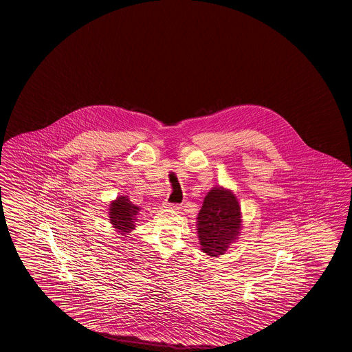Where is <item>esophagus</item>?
I'll list each match as a JSON object with an SVG mask.
<instances>
[{
    "label": "esophagus",
    "mask_w": 352,
    "mask_h": 352,
    "mask_svg": "<svg viewBox=\"0 0 352 352\" xmlns=\"http://www.w3.org/2000/svg\"><path fill=\"white\" fill-rule=\"evenodd\" d=\"M164 206L165 208H168V209H174V210H179L181 209V206L179 205H177V204H171V203H164Z\"/></svg>",
    "instance_id": "esophagus-1"
}]
</instances>
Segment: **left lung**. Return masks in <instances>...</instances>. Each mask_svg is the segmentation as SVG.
Wrapping results in <instances>:
<instances>
[{
    "label": "left lung",
    "mask_w": 352,
    "mask_h": 352,
    "mask_svg": "<svg viewBox=\"0 0 352 352\" xmlns=\"http://www.w3.org/2000/svg\"><path fill=\"white\" fill-rule=\"evenodd\" d=\"M241 209L231 190L213 187L204 199L197 215V236L204 253L218 256L239 239Z\"/></svg>",
    "instance_id": "left-lung-1"
}]
</instances>
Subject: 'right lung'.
Returning a JSON list of instances; mask_svg holds the SVG:
<instances>
[{
  "label": "right lung",
  "instance_id": "add662e5",
  "mask_svg": "<svg viewBox=\"0 0 352 352\" xmlns=\"http://www.w3.org/2000/svg\"><path fill=\"white\" fill-rule=\"evenodd\" d=\"M139 210L140 208L131 204L128 196H118L115 201L109 204V221L118 234L126 236L135 228Z\"/></svg>",
  "mask_w": 352,
  "mask_h": 352
}]
</instances>
